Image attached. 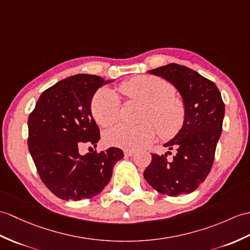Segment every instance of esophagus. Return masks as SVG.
<instances>
[{"label":"esophagus","mask_w":250,"mask_h":250,"mask_svg":"<svg viewBox=\"0 0 250 250\" xmlns=\"http://www.w3.org/2000/svg\"><path fill=\"white\" fill-rule=\"evenodd\" d=\"M135 154V151H132V150H125V156H133Z\"/></svg>","instance_id":"obj_1"}]
</instances>
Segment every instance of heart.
Wrapping results in <instances>:
<instances>
[{
	"label": "heart",
	"mask_w": 250,
	"mask_h": 250,
	"mask_svg": "<svg viewBox=\"0 0 250 250\" xmlns=\"http://www.w3.org/2000/svg\"><path fill=\"white\" fill-rule=\"evenodd\" d=\"M120 90L127 100L143 104L139 111V121L143 124L118 125L107 130L104 141L109 146L125 150L146 147L155 138L154 125L164 139L175 137L181 131L187 111L170 83L155 77H136L121 84ZM90 109L99 125L109 126L120 117V99L113 89L103 87L92 97Z\"/></svg>",
	"instance_id": "heart-1"
}]
</instances>
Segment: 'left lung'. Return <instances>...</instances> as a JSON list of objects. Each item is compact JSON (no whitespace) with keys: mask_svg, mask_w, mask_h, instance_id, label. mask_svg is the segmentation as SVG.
Wrapping results in <instances>:
<instances>
[{"mask_svg":"<svg viewBox=\"0 0 250 250\" xmlns=\"http://www.w3.org/2000/svg\"><path fill=\"white\" fill-rule=\"evenodd\" d=\"M149 73L167 80L176 87L187 111L184 125L164 147L176 154H152L144 177L159 193L177 197L198 188L210 172L216 145L223 131L225 104L217 86L191 69L168 63ZM168 154H171L168 151Z\"/></svg>","mask_w":250,"mask_h":250,"instance_id":"8db88e82","label":"left lung"}]
</instances>
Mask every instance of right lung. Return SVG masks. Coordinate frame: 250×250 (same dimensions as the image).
Wrapping results in <instances>:
<instances>
[{"label":"right lung","mask_w":250,"mask_h":250,"mask_svg":"<svg viewBox=\"0 0 250 250\" xmlns=\"http://www.w3.org/2000/svg\"><path fill=\"white\" fill-rule=\"evenodd\" d=\"M113 82L92 74L63 79L39 97L28 116V150L42 181L56 197L78 201L105 188L123 150L111 147L82 155L84 145L97 147L100 130L90 104L101 86Z\"/></svg>","instance_id":"right-lung-1"}]
</instances>
